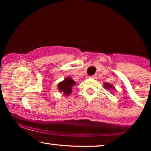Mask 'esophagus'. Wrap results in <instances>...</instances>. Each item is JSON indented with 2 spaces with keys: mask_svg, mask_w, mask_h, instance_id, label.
<instances>
[{
  "mask_svg": "<svg viewBox=\"0 0 151 151\" xmlns=\"http://www.w3.org/2000/svg\"><path fill=\"white\" fill-rule=\"evenodd\" d=\"M89 77L91 78V79H96V74H94V75H92V76H89Z\"/></svg>",
  "mask_w": 151,
  "mask_h": 151,
  "instance_id": "34e87169",
  "label": "esophagus"
}]
</instances>
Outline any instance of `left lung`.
<instances>
[{"instance_id": "8db88e82", "label": "left lung", "mask_w": 151, "mask_h": 151, "mask_svg": "<svg viewBox=\"0 0 151 151\" xmlns=\"http://www.w3.org/2000/svg\"><path fill=\"white\" fill-rule=\"evenodd\" d=\"M104 88L106 89H114V87L112 85H111V84H108V83H105L104 84Z\"/></svg>"}]
</instances>
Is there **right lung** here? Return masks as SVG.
I'll return each instance as SVG.
<instances>
[{"label":"right lung","instance_id":"add662e5","mask_svg":"<svg viewBox=\"0 0 151 151\" xmlns=\"http://www.w3.org/2000/svg\"><path fill=\"white\" fill-rule=\"evenodd\" d=\"M76 82L72 78L67 77L58 84V89L60 92L63 93L64 95L69 96L72 92V87L75 85Z\"/></svg>","mask_w":151,"mask_h":151}]
</instances>
